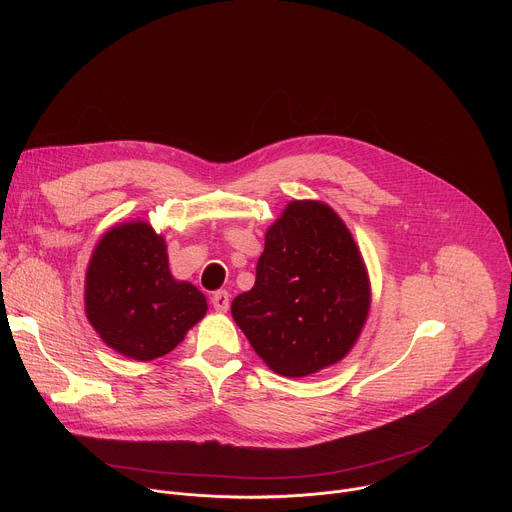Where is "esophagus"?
<instances>
[{
	"label": "esophagus",
	"instance_id": "34e87169",
	"mask_svg": "<svg viewBox=\"0 0 512 512\" xmlns=\"http://www.w3.org/2000/svg\"><path fill=\"white\" fill-rule=\"evenodd\" d=\"M210 302H212V306H214L216 312H227V310H229V291H227V289L214 291Z\"/></svg>",
	"mask_w": 512,
	"mask_h": 512
}]
</instances>
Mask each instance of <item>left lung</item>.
<instances>
[{
  "instance_id": "left-lung-1",
  "label": "left lung",
  "mask_w": 512,
  "mask_h": 512,
  "mask_svg": "<svg viewBox=\"0 0 512 512\" xmlns=\"http://www.w3.org/2000/svg\"><path fill=\"white\" fill-rule=\"evenodd\" d=\"M369 304L367 269L340 216L296 200L267 231L255 285L231 314L269 369L308 377L346 356Z\"/></svg>"
}]
</instances>
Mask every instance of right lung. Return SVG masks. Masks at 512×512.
Segmentation results:
<instances>
[{"instance_id":"right-lung-1","label":"right lung","mask_w":512,"mask_h":512,"mask_svg":"<svg viewBox=\"0 0 512 512\" xmlns=\"http://www.w3.org/2000/svg\"><path fill=\"white\" fill-rule=\"evenodd\" d=\"M85 310L111 348L154 360L174 350L206 314V298L172 277L160 235L145 223H127L111 229L93 253Z\"/></svg>"}]
</instances>
